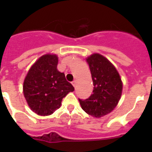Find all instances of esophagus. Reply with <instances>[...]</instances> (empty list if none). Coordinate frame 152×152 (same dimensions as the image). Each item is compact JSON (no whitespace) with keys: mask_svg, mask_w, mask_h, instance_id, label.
I'll return each instance as SVG.
<instances>
[{"mask_svg":"<svg viewBox=\"0 0 152 152\" xmlns=\"http://www.w3.org/2000/svg\"><path fill=\"white\" fill-rule=\"evenodd\" d=\"M72 85H73V87H76V81L75 80V81H73V82H72Z\"/></svg>","mask_w":152,"mask_h":152,"instance_id":"1","label":"esophagus"}]
</instances>
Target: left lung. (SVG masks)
Segmentation results:
<instances>
[{"mask_svg": "<svg viewBox=\"0 0 152 152\" xmlns=\"http://www.w3.org/2000/svg\"><path fill=\"white\" fill-rule=\"evenodd\" d=\"M93 83V94L79 99L82 110L88 115L101 118L111 113L118 103L123 89L121 79L114 65L102 55L93 53L87 58Z\"/></svg>", "mask_w": 152, "mask_h": 152, "instance_id": "8db88e82", "label": "left lung"}]
</instances>
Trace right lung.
<instances>
[{
  "instance_id": "obj_1",
  "label": "right lung",
  "mask_w": 152,
  "mask_h": 152,
  "mask_svg": "<svg viewBox=\"0 0 152 152\" xmlns=\"http://www.w3.org/2000/svg\"><path fill=\"white\" fill-rule=\"evenodd\" d=\"M57 64L56 55H43L31 67L24 80L26 100L31 110L39 115L53 114L60 107L62 99L74 90L65 73L57 70Z\"/></svg>"
}]
</instances>
